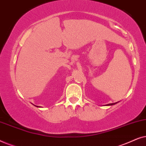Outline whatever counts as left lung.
Returning <instances> with one entry per match:
<instances>
[{
  "mask_svg": "<svg viewBox=\"0 0 146 146\" xmlns=\"http://www.w3.org/2000/svg\"><path fill=\"white\" fill-rule=\"evenodd\" d=\"M117 103V102H116ZM116 103H112V104H107V106H112V105H114Z\"/></svg>",
  "mask_w": 146,
  "mask_h": 146,
  "instance_id": "obj_1",
  "label": "left lung"
}]
</instances>
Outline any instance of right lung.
<instances>
[{"label": "right lung", "mask_w": 146, "mask_h": 146, "mask_svg": "<svg viewBox=\"0 0 146 146\" xmlns=\"http://www.w3.org/2000/svg\"><path fill=\"white\" fill-rule=\"evenodd\" d=\"M37 107H38V106H37Z\"/></svg>", "instance_id": "right-lung-1"}]
</instances>
